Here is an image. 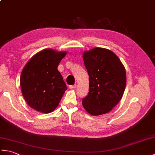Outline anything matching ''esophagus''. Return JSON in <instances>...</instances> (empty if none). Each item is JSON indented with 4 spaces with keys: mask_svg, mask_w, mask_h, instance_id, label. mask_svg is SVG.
Wrapping results in <instances>:
<instances>
[{
    "mask_svg": "<svg viewBox=\"0 0 155 155\" xmlns=\"http://www.w3.org/2000/svg\"><path fill=\"white\" fill-rule=\"evenodd\" d=\"M77 87V84H74V85H71V86H69V88H71V89H73V88H75Z\"/></svg>",
    "mask_w": 155,
    "mask_h": 155,
    "instance_id": "obj_1",
    "label": "esophagus"
}]
</instances>
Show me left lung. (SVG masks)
<instances>
[{"label":"left lung","instance_id":"1","mask_svg":"<svg viewBox=\"0 0 155 155\" xmlns=\"http://www.w3.org/2000/svg\"><path fill=\"white\" fill-rule=\"evenodd\" d=\"M89 77V92L82 104L87 113L98 116L109 113L123 97L127 75L124 65L113 51L96 47L83 54Z\"/></svg>","mask_w":155,"mask_h":155}]
</instances>
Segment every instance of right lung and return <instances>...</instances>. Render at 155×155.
Listing matches in <instances>:
<instances>
[{
    "label": "right lung",
    "instance_id": "add662e5",
    "mask_svg": "<svg viewBox=\"0 0 155 155\" xmlns=\"http://www.w3.org/2000/svg\"><path fill=\"white\" fill-rule=\"evenodd\" d=\"M67 54V51L44 49L23 68L20 78L22 94L34 110L47 114L58 107L67 88L57 68Z\"/></svg>",
    "mask_w": 155,
    "mask_h": 155
}]
</instances>
